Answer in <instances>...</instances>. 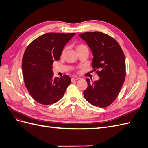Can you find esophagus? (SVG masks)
Returning <instances> with one entry per match:
<instances>
[{"label": "esophagus", "instance_id": "esophagus-1", "mask_svg": "<svg viewBox=\"0 0 148 148\" xmlns=\"http://www.w3.org/2000/svg\"><path fill=\"white\" fill-rule=\"evenodd\" d=\"M78 79H79L77 77H73L71 78V82H75V81H77Z\"/></svg>", "mask_w": 148, "mask_h": 148}]
</instances>
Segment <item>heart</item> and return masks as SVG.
Masks as SVG:
<instances>
[{"label":"heart","mask_w":148,"mask_h":148,"mask_svg":"<svg viewBox=\"0 0 148 148\" xmlns=\"http://www.w3.org/2000/svg\"><path fill=\"white\" fill-rule=\"evenodd\" d=\"M77 49L78 52L82 51H83V50H88L87 46L85 45V44H78V45L77 46ZM65 49H64V50L63 51V52H62V55H63L64 53H65Z\"/></svg>","instance_id":"obj_1"}]
</instances>
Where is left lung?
Segmentation results:
<instances>
[{
    "label": "left lung",
    "instance_id": "obj_1",
    "mask_svg": "<svg viewBox=\"0 0 148 148\" xmlns=\"http://www.w3.org/2000/svg\"><path fill=\"white\" fill-rule=\"evenodd\" d=\"M92 51V66L99 79L91 82L86 78L88 88L83 92L91 104L99 107L110 105L124 83L126 69L123 52L118 42L110 36L99 31L79 34Z\"/></svg>",
    "mask_w": 148,
    "mask_h": 148
}]
</instances>
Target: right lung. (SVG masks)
I'll list each match as a JSON object with an SVG mask.
<instances>
[{
    "mask_svg": "<svg viewBox=\"0 0 148 148\" xmlns=\"http://www.w3.org/2000/svg\"><path fill=\"white\" fill-rule=\"evenodd\" d=\"M75 33H48L35 39L26 47L22 59L25 86L37 102L50 105L64 96L71 78H54L52 64L59 60L65 44Z\"/></svg>",
    "mask_w": 148,
    "mask_h": 148,
    "instance_id": "add662e5",
    "label": "right lung"
}]
</instances>
